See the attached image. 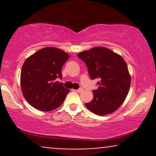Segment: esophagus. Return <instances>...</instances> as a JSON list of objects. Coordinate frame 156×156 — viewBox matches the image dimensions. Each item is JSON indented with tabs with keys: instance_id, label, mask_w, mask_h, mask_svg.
Instances as JSON below:
<instances>
[{
	"instance_id": "obj_1",
	"label": "esophagus",
	"mask_w": 156,
	"mask_h": 156,
	"mask_svg": "<svg viewBox=\"0 0 156 156\" xmlns=\"http://www.w3.org/2000/svg\"><path fill=\"white\" fill-rule=\"evenodd\" d=\"M83 91V88H79L78 89H77V90H76V92H78V93H80V92H82Z\"/></svg>"
}]
</instances>
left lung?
Returning <instances> with one entry per match:
<instances>
[{
    "label": "left lung",
    "instance_id": "1",
    "mask_svg": "<svg viewBox=\"0 0 156 156\" xmlns=\"http://www.w3.org/2000/svg\"><path fill=\"white\" fill-rule=\"evenodd\" d=\"M92 79H98L93 100L85 103L89 111L100 116L112 114L122 104L129 92L130 76L122 57L108 48L95 47L80 52Z\"/></svg>",
    "mask_w": 156,
    "mask_h": 156
}]
</instances>
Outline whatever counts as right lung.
<instances>
[{"mask_svg": "<svg viewBox=\"0 0 156 156\" xmlns=\"http://www.w3.org/2000/svg\"><path fill=\"white\" fill-rule=\"evenodd\" d=\"M69 58L62 50L48 47L25 61L20 74L21 89L31 106L50 112L62 104L69 90L55 80L62 79V68Z\"/></svg>", "mask_w": 156, "mask_h": 156, "instance_id": "1", "label": "right lung"}]
</instances>
